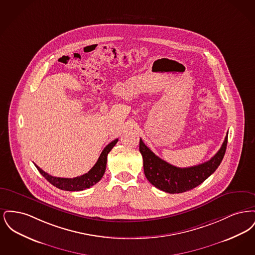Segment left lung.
<instances>
[{
    "instance_id": "obj_1",
    "label": "left lung",
    "mask_w": 255,
    "mask_h": 255,
    "mask_svg": "<svg viewBox=\"0 0 255 255\" xmlns=\"http://www.w3.org/2000/svg\"><path fill=\"white\" fill-rule=\"evenodd\" d=\"M228 134L218 152L206 162L191 167H176L158 158L139 139V152L143 158V169L147 180L158 189L170 194L191 190L205 182L218 168L225 156Z\"/></svg>"
}]
</instances>
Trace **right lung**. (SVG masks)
<instances>
[{"label":"right lung","mask_w":255,"mask_h":255,"mask_svg":"<svg viewBox=\"0 0 255 255\" xmlns=\"http://www.w3.org/2000/svg\"><path fill=\"white\" fill-rule=\"evenodd\" d=\"M119 141V138L113 140L110 142L108 145L106 146L103 151L101 152L99 158L97 159V163L91 168V170L82 176L75 177L73 179L68 178H57L49 175L47 172L41 169L39 166H36L38 171L42 174V176L52 185L55 187L66 190V191H81L86 188H90L94 184L99 182L101 178L103 177L105 170H106V164H107V156L110 151L113 149V147L117 144Z\"/></svg>","instance_id":"1"}]
</instances>
